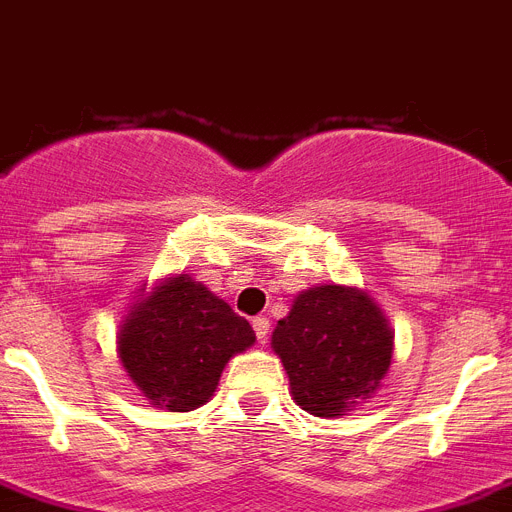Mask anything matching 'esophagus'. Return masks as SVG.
I'll return each mask as SVG.
<instances>
[{"mask_svg":"<svg viewBox=\"0 0 512 512\" xmlns=\"http://www.w3.org/2000/svg\"><path fill=\"white\" fill-rule=\"evenodd\" d=\"M252 328H255V334H257V342L265 344L268 342V334H270V321L265 318V315H260V318H255L252 321Z\"/></svg>","mask_w":512,"mask_h":512,"instance_id":"1","label":"esophagus"}]
</instances>
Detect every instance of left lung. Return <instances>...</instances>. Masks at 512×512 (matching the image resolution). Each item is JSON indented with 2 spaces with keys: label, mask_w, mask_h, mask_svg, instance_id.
I'll return each mask as SVG.
<instances>
[{
  "label": "left lung",
  "mask_w": 512,
  "mask_h": 512,
  "mask_svg": "<svg viewBox=\"0 0 512 512\" xmlns=\"http://www.w3.org/2000/svg\"><path fill=\"white\" fill-rule=\"evenodd\" d=\"M270 347L284 363L292 400L318 418H342L368 402L389 373L394 331L376 299L357 286L299 292Z\"/></svg>",
  "instance_id": "1"
}]
</instances>
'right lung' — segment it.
Segmentation results:
<instances>
[{
    "instance_id": "add662e5",
    "label": "right lung",
    "mask_w": 512,
    "mask_h": 512,
    "mask_svg": "<svg viewBox=\"0 0 512 512\" xmlns=\"http://www.w3.org/2000/svg\"><path fill=\"white\" fill-rule=\"evenodd\" d=\"M118 328V357L149 407L197 410L218 389L228 360L255 344V331L189 273L139 289Z\"/></svg>"
}]
</instances>
